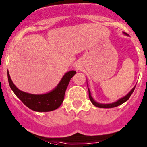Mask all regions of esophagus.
<instances>
[{"label": "esophagus", "mask_w": 147, "mask_h": 147, "mask_svg": "<svg viewBox=\"0 0 147 147\" xmlns=\"http://www.w3.org/2000/svg\"><path fill=\"white\" fill-rule=\"evenodd\" d=\"M75 68L76 70H80L82 69V65L80 63H76L75 66Z\"/></svg>", "instance_id": "1"}]
</instances>
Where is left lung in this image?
I'll list each match as a JSON object with an SVG mask.
<instances>
[{
  "mask_svg": "<svg viewBox=\"0 0 147 147\" xmlns=\"http://www.w3.org/2000/svg\"><path fill=\"white\" fill-rule=\"evenodd\" d=\"M124 33H125V32H124ZM125 35H127V33H125ZM135 87H136V86H135ZM135 87H134V88H133L132 90H131V91H130V92L125 96H124L123 98L119 99L118 101H117L116 102L112 103V104H105H105H99V103L96 102V101L94 100V98H92V96H90V90H89V89H88L89 98H90V101L92 102L93 105H95V106L97 107H99V108H112V107H117V106H119V105H122V104H123V103L125 102L126 101H127V100L129 99L130 96H131V94H132L133 92H134V89H135Z\"/></svg>",
  "mask_w": 147,
  "mask_h": 147,
  "instance_id": "left-lung-1",
  "label": "left lung"
}]
</instances>
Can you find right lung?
Segmentation results:
<instances>
[{"label":"right lung","instance_id":"right-lung-1","mask_svg":"<svg viewBox=\"0 0 147 147\" xmlns=\"http://www.w3.org/2000/svg\"><path fill=\"white\" fill-rule=\"evenodd\" d=\"M75 73L76 72L73 70L66 73L57 88L51 92L41 95H35L23 92L18 89L12 82L9 72H7L9 86L15 95L27 107L36 112H50L59 107L64 101L66 89L69 85L70 79Z\"/></svg>","mask_w":147,"mask_h":147}]
</instances>
